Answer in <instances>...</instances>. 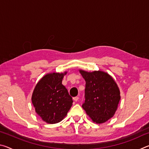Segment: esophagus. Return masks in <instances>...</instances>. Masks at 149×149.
Wrapping results in <instances>:
<instances>
[{
	"mask_svg": "<svg viewBox=\"0 0 149 149\" xmlns=\"http://www.w3.org/2000/svg\"><path fill=\"white\" fill-rule=\"evenodd\" d=\"M73 99H74V101H75V102H77V100H79V97H77H77H74V98H73Z\"/></svg>",
	"mask_w": 149,
	"mask_h": 149,
	"instance_id": "34e87169",
	"label": "esophagus"
}]
</instances>
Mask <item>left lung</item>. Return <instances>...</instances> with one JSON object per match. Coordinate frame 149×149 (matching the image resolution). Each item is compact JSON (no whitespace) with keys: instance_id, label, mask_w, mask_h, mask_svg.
Wrapping results in <instances>:
<instances>
[{"instance_id":"obj_1","label":"left lung","mask_w":149,"mask_h":149,"mask_svg":"<svg viewBox=\"0 0 149 149\" xmlns=\"http://www.w3.org/2000/svg\"><path fill=\"white\" fill-rule=\"evenodd\" d=\"M79 71L85 81L83 108L94 123L100 124L107 122L114 116L121 99L117 84L105 72Z\"/></svg>"}]
</instances>
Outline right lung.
I'll list each match as a JSON object with an SVG mask.
<instances>
[{
    "label": "right lung",
    "instance_id": "add662e5",
    "mask_svg": "<svg viewBox=\"0 0 149 149\" xmlns=\"http://www.w3.org/2000/svg\"><path fill=\"white\" fill-rule=\"evenodd\" d=\"M67 72L49 73L35 85L31 97L35 112L47 123L53 124L64 119L72 107L73 100L62 84Z\"/></svg>",
    "mask_w": 149,
    "mask_h": 149
}]
</instances>
